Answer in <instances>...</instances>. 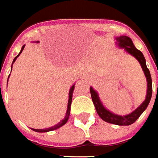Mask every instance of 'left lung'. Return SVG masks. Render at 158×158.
Listing matches in <instances>:
<instances>
[{"label":"left lung","instance_id":"1","mask_svg":"<svg viewBox=\"0 0 158 158\" xmlns=\"http://www.w3.org/2000/svg\"><path fill=\"white\" fill-rule=\"evenodd\" d=\"M116 41H117L116 45L118 48L124 49L125 52H127L130 55L135 57L139 61V64L141 65L142 70L144 71L146 81H147V90H146L145 99L134 111H132L125 116H120V115H117L115 113L111 112L108 109H106L99 99V94L97 93V91H95L93 87H90V93H91L92 100L94 104L96 111L102 120L106 123L116 124V125H119V126H128V125L134 123L147 108L149 103L151 101V99H152V81L150 70L146 66L145 57L139 50L135 48L130 37L126 36V35H120L118 37H116Z\"/></svg>","mask_w":158,"mask_h":158}]
</instances>
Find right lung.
Instances as JSON below:
<instances>
[{"mask_svg": "<svg viewBox=\"0 0 158 158\" xmlns=\"http://www.w3.org/2000/svg\"><path fill=\"white\" fill-rule=\"evenodd\" d=\"M35 42L38 43L39 41H35ZM24 47H25V45H23V47H22V48H21V50H20L19 53V54H18V55H17L15 58H14L11 68H13V63L16 61L17 58H18V57H19L20 54H21V52H23ZM11 71H12V70H11ZM9 77H10V75L8 76V78H9ZM8 78H7V82H8ZM74 89H75V84H73L72 86H71V88H70V91H69V99H68V105H67V110H66V113H65V117H64L63 120H61L58 124H56V125L52 126V127H48V128H43V129H35V128H31V129H32L33 131H35V132H38V133H47V132H49V131H52V130H55V129H58L59 127H62V126H64V124L66 123L67 121H68V119H69V117H70V106H71V101H72V96H73Z\"/></svg>", "mask_w": 158, "mask_h": 158, "instance_id": "right-lung-1", "label": "right lung"}]
</instances>
